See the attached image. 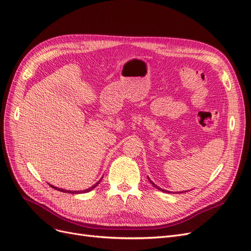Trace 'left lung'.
Wrapping results in <instances>:
<instances>
[{
    "instance_id": "1",
    "label": "left lung",
    "mask_w": 251,
    "mask_h": 251,
    "mask_svg": "<svg viewBox=\"0 0 251 251\" xmlns=\"http://www.w3.org/2000/svg\"><path fill=\"white\" fill-rule=\"evenodd\" d=\"M148 180H149V182H150V183H151V184H152V185H153V186H154V187H155L156 189H158V190H162V192H164V193H171V192H169V190H166V189H163V188H160L159 186H157L156 184H154V183H153V182L151 181V180H150V178H149V177H148ZM180 193H183V192H180ZM178 194H179V193H178Z\"/></svg>"
}]
</instances>
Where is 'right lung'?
Here are the masks:
<instances>
[{
	"mask_svg": "<svg viewBox=\"0 0 251 251\" xmlns=\"http://www.w3.org/2000/svg\"><path fill=\"white\" fill-rule=\"evenodd\" d=\"M103 178V177H102ZM102 178L99 180V181L97 182V183H95L93 186H91V187H88V188H86V189H83V190H68V189H63V188H58V187H55V186H53V185H51V184H49L50 186H51L52 188H54V189H56V190H59V192H62V193H67V194H83V193H88V192H91V190H93L100 182H101V180H102Z\"/></svg>",
	"mask_w": 251,
	"mask_h": 251,
	"instance_id": "obj_1",
	"label": "right lung"
}]
</instances>
